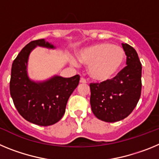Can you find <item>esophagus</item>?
Segmentation results:
<instances>
[{"label": "esophagus", "mask_w": 159, "mask_h": 159, "mask_svg": "<svg viewBox=\"0 0 159 159\" xmlns=\"http://www.w3.org/2000/svg\"><path fill=\"white\" fill-rule=\"evenodd\" d=\"M80 82L81 83V84H86L87 83V80H85L84 78H83V77H81L80 78Z\"/></svg>", "instance_id": "obj_1"}]
</instances>
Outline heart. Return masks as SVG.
<instances>
[{
  "label": "heart",
  "instance_id": "heart-1",
  "mask_svg": "<svg viewBox=\"0 0 159 159\" xmlns=\"http://www.w3.org/2000/svg\"><path fill=\"white\" fill-rule=\"evenodd\" d=\"M81 62L88 65V72L97 81L109 80L120 70L126 58L124 49L111 43H95L79 53ZM76 65L75 60L72 61Z\"/></svg>",
  "mask_w": 159,
  "mask_h": 159
}]
</instances>
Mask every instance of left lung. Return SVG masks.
<instances>
[{"instance_id":"obj_1","label":"left lung","mask_w":159,"mask_h":159,"mask_svg":"<svg viewBox=\"0 0 159 159\" xmlns=\"http://www.w3.org/2000/svg\"><path fill=\"white\" fill-rule=\"evenodd\" d=\"M122 46L127 56V66L111 80L90 84L92 112L95 117L107 123L127 118L141 95L142 64L138 53L127 43Z\"/></svg>"}]
</instances>
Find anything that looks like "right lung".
Returning a JSON list of instances; mask_svg holds the SVG:
<instances>
[{
    "label": "right lung",
    "mask_w": 159,
    "mask_h": 159,
    "mask_svg": "<svg viewBox=\"0 0 159 159\" xmlns=\"http://www.w3.org/2000/svg\"><path fill=\"white\" fill-rule=\"evenodd\" d=\"M37 46L55 48L44 39L31 41L23 48L12 64L9 89L20 115L30 123L45 127L63 117L67 100L78 86L80 75L70 78L54 75L41 82L31 80L27 72L28 60Z\"/></svg>",
    "instance_id": "right-lung-1"
}]
</instances>
